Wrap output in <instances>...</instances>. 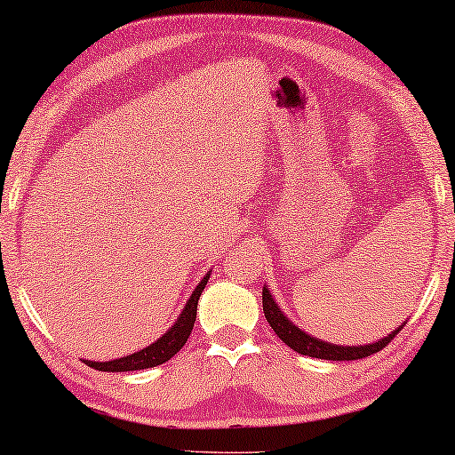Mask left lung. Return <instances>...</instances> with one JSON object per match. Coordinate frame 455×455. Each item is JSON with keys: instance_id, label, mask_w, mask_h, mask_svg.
I'll use <instances>...</instances> for the list:
<instances>
[{"instance_id": "left-lung-1", "label": "left lung", "mask_w": 455, "mask_h": 455, "mask_svg": "<svg viewBox=\"0 0 455 455\" xmlns=\"http://www.w3.org/2000/svg\"><path fill=\"white\" fill-rule=\"evenodd\" d=\"M263 310H265V319L269 321L271 329L277 333V338L282 339L285 346H290L291 350L298 354H304V356H313V358H321V360L366 358V356H371V354L383 350V347L387 346L403 327V325H400L397 329H394L387 338L372 341V344H366V346H338V344H329V341H323L319 338H313V335L302 331L300 327H296L294 323H291L288 316L279 310L277 302L273 300L271 290L267 288V285L263 288Z\"/></svg>"}]
</instances>
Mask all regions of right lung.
Returning <instances> with one entry per match:
<instances>
[{
    "instance_id": "obj_1",
    "label": "right lung",
    "mask_w": 455,
    "mask_h": 455,
    "mask_svg": "<svg viewBox=\"0 0 455 455\" xmlns=\"http://www.w3.org/2000/svg\"><path fill=\"white\" fill-rule=\"evenodd\" d=\"M211 271L204 275L198 285L192 291L188 302L180 313L178 321L167 329V331L161 335V338L151 344L148 347H142L140 352L130 354V356H122L116 360H108V363H92V360H84L91 369L95 371H108V372H128V371H140V369H153V366L164 364L170 360L172 356L182 350V346L188 341V335L192 333V327H195L196 321V307H198V298H201L204 285L209 282Z\"/></svg>"
}]
</instances>
